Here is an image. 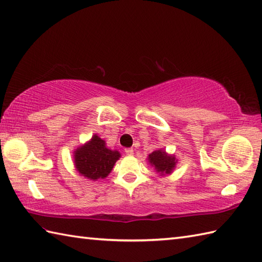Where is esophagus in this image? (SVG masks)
I'll return each instance as SVG.
<instances>
[{"instance_id":"1","label":"esophagus","mask_w":262,"mask_h":262,"mask_svg":"<svg viewBox=\"0 0 262 262\" xmlns=\"http://www.w3.org/2000/svg\"><path fill=\"white\" fill-rule=\"evenodd\" d=\"M125 152H126L127 156H134V148H132V147L125 148Z\"/></svg>"}]
</instances>
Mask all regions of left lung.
Listing matches in <instances>:
<instances>
[{
    "mask_svg": "<svg viewBox=\"0 0 262 262\" xmlns=\"http://www.w3.org/2000/svg\"><path fill=\"white\" fill-rule=\"evenodd\" d=\"M147 160L152 167H155L156 171L161 173V175L171 173L177 163L175 156H169L168 153H166V151L163 150L153 151L148 155Z\"/></svg>",
    "mask_w": 262,
    "mask_h": 262,
    "instance_id": "1",
    "label": "left lung"
}]
</instances>
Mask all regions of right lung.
<instances>
[{
  "mask_svg": "<svg viewBox=\"0 0 262 262\" xmlns=\"http://www.w3.org/2000/svg\"><path fill=\"white\" fill-rule=\"evenodd\" d=\"M74 158L75 167L81 176L97 181L109 175L116 161L119 160L120 153L107 148L105 141L95 134L91 141L76 148Z\"/></svg>",
  "mask_w": 262,
  "mask_h": 262,
  "instance_id": "right-lung-1",
  "label": "right lung"
}]
</instances>
